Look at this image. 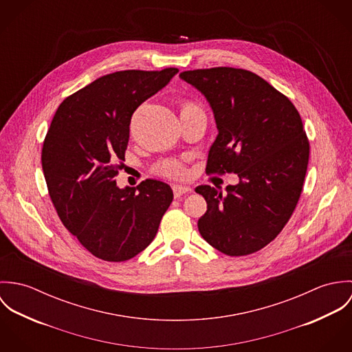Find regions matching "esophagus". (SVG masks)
I'll return each mask as SVG.
<instances>
[{"label": "esophagus", "mask_w": 352, "mask_h": 352, "mask_svg": "<svg viewBox=\"0 0 352 352\" xmlns=\"http://www.w3.org/2000/svg\"><path fill=\"white\" fill-rule=\"evenodd\" d=\"M191 191L192 190L190 187H186V186H179V184L173 186V195H175V198H180V197H183L186 194H190Z\"/></svg>", "instance_id": "1"}]
</instances>
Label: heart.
Here are the masks:
<instances>
[{
    "label": "heart",
    "instance_id": "obj_1",
    "mask_svg": "<svg viewBox=\"0 0 352 352\" xmlns=\"http://www.w3.org/2000/svg\"><path fill=\"white\" fill-rule=\"evenodd\" d=\"M195 113H203L201 107L195 101L184 100L182 102L180 116H188V115H195ZM154 172L160 176L177 179L184 175L186 168L182 161L173 160V158H166L154 165Z\"/></svg>",
    "mask_w": 352,
    "mask_h": 352
}]
</instances>
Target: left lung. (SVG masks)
<instances>
[{"instance_id":"left-lung-1","label":"left lung","mask_w":352,"mask_h":352,"mask_svg":"<svg viewBox=\"0 0 352 352\" xmlns=\"http://www.w3.org/2000/svg\"><path fill=\"white\" fill-rule=\"evenodd\" d=\"M180 77L210 102L218 135L206 173H236L239 184L195 188L207 201L201 237L228 256L270 244L289 222L301 197L309 141L300 112L287 96L244 69L187 70Z\"/></svg>"}]
</instances>
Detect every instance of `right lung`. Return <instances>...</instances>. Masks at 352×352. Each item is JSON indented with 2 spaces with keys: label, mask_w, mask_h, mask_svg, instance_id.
<instances>
[{
  "label": "right lung",
  "mask_w": 352,
  "mask_h": 352,
  "mask_svg": "<svg viewBox=\"0 0 352 352\" xmlns=\"http://www.w3.org/2000/svg\"><path fill=\"white\" fill-rule=\"evenodd\" d=\"M179 72L122 70L95 80L58 107L42 149V168L63 226L105 261H124L157 234L173 192L148 179L120 190L134 111Z\"/></svg>",
  "instance_id": "1"
}]
</instances>
